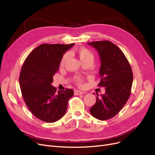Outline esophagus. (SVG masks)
Segmentation results:
<instances>
[{
    "label": "esophagus",
    "instance_id": "34e87169",
    "mask_svg": "<svg viewBox=\"0 0 155 155\" xmlns=\"http://www.w3.org/2000/svg\"><path fill=\"white\" fill-rule=\"evenodd\" d=\"M84 94V92H82V91H80L76 90L74 91V94L75 95H81V94Z\"/></svg>",
    "mask_w": 155,
    "mask_h": 155
}]
</instances>
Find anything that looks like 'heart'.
Segmentation results:
<instances>
[{
  "instance_id": "heart-1",
  "label": "heart",
  "mask_w": 155,
  "mask_h": 155,
  "mask_svg": "<svg viewBox=\"0 0 155 155\" xmlns=\"http://www.w3.org/2000/svg\"><path fill=\"white\" fill-rule=\"evenodd\" d=\"M76 52L83 63H85L87 61L93 62L94 55L93 52L90 49L85 47H81L76 50ZM68 59H69V54L65 53L63 55L61 59L60 63H59L60 67L61 68L63 67L65 65V64L67 63ZM75 81H76V83L78 85L82 86L83 79L81 78L77 77L76 79H75Z\"/></svg>"
}]
</instances>
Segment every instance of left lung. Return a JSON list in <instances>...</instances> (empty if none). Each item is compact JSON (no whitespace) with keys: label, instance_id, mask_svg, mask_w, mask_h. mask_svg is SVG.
<instances>
[{"label":"left lung","instance_id":"1","mask_svg":"<svg viewBox=\"0 0 155 155\" xmlns=\"http://www.w3.org/2000/svg\"><path fill=\"white\" fill-rule=\"evenodd\" d=\"M96 48L101 59L100 82L105 87L104 94H97L96 101L90 112L94 118L107 120L121 110L131 93L133 74L127 59L118 46L109 41L88 43Z\"/></svg>","mask_w":155,"mask_h":155}]
</instances>
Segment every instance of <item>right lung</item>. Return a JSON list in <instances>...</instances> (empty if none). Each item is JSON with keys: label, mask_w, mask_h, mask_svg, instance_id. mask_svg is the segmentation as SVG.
<instances>
[{"label": "right lung", "mask_w": 155, "mask_h": 155, "mask_svg": "<svg viewBox=\"0 0 155 155\" xmlns=\"http://www.w3.org/2000/svg\"><path fill=\"white\" fill-rule=\"evenodd\" d=\"M74 43L42 44L28 55L21 68L19 84L26 106L37 118L53 123L64 115L72 89L59 91L51 85L63 54Z\"/></svg>", "instance_id": "1"}]
</instances>
